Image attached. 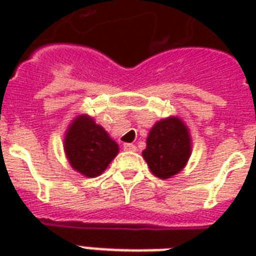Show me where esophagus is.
Returning <instances> with one entry per match:
<instances>
[{"label": "esophagus", "instance_id": "34e87169", "mask_svg": "<svg viewBox=\"0 0 256 256\" xmlns=\"http://www.w3.org/2000/svg\"><path fill=\"white\" fill-rule=\"evenodd\" d=\"M123 148H124V150H137V146L134 144H124L123 145Z\"/></svg>", "mask_w": 256, "mask_h": 256}]
</instances>
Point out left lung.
<instances>
[{"label":"left lung","mask_w":256,"mask_h":256,"mask_svg":"<svg viewBox=\"0 0 256 256\" xmlns=\"http://www.w3.org/2000/svg\"><path fill=\"white\" fill-rule=\"evenodd\" d=\"M190 152L188 128L180 118L170 116L156 122L150 128L142 156L156 177L167 180L182 170Z\"/></svg>","instance_id":"obj_1"}]
</instances>
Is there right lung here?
Returning <instances> with one entry per match:
<instances>
[{"instance_id":"right-lung-1","label":"right lung","mask_w":256,"mask_h":256,"mask_svg":"<svg viewBox=\"0 0 256 256\" xmlns=\"http://www.w3.org/2000/svg\"><path fill=\"white\" fill-rule=\"evenodd\" d=\"M64 152L74 170L93 178L110 166L119 152V146L93 118L79 115L68 126Z\"/></svg>"}]
</instances>
